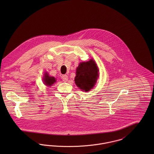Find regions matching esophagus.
I'll list each match as a JSON object with an SVG mask.
<instances>
[{
  "instance_id": "obj_1",
  "label": "esophagus",
  "mask_w": 154,
  "mask_h": 154,
  "mask_svg": "<svg viewBox=\"0 0 154 154\" xmlns=\"http://www.w3.org/2000/svg\"><path fill=\"white\" fill-rule=\"evenodd\" d=\"M62 80H63L64 82H66V81L68 80V76H67V75H63L62 76Z\"/></svg>"
}]
</instances>
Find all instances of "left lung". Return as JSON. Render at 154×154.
<instances>
[{"label": "left lung", "mask_w": 154, "mask_h": 154, "mask_svg": "<svg viewBox=\"0 0 154 154\" xmlns=\"http://www.w3.org/2000/svg\"><path fill=\"white\" fill-rule=\"evenodd\" d=\"M98 72V66L92 59L88 62H81L76 68L75 83L80 89L88 92L95 86Z\"/></svg>", "instance_id": "8db88e82"}]
</instances>
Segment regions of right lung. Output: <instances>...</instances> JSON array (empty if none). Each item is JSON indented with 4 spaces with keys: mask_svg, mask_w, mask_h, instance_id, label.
<instances>
[{
    "mask_svg": "<svg viewBox=\"0 0 154 154\" xmlns=\"http://www.w3.org/2000/svg\"><path fill=\"white\" fill-rule=\"evenodd\" d=\"M43 79L44 84L48 87H51L56 81L54 77L50 76L47 72H45L44 73V77Z\"/></svg>",
    "mask_w": 154,
    "mask_h": 154,
    "instance_id": "right-lung-1",
    "label": "right lung"
}]
</instances>
